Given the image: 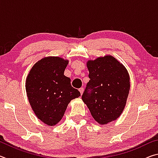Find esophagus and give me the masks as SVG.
<instances>
[{"instance_id": "esophagus-1", "label": "esophagus", "mask_w": 158, "mask_h": 158, "mask_svg": "<svg viewBox=\"0 0 158 158\" xmlns=\"http://www.w3.org/2000/svg\"><path fill=\"white\" fill-rule=\"evenodd\" d=\"M79 91H80V93H81V94L82 95L83 93H84V88H80Z\"/></svg>"}]
</instances>
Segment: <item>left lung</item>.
<instances>
[{"instance_id":"obj_1","label":"left lung","mask_w":158,"mask_h":158,"mask_svg":"<svg viewBox=\"0 0 158 158\" xmlns=\"http://www.w3.org/2000/svg\"><path fill=\"white\" fill-rule=\"evenodd\" d=\"M86 65L90 80L82 100L95 121L106 125L116 120L124 110L130 89L129 73L111 55L89 60Z\"/></svg>"}]
</instances>
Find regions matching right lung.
Returning a JSON list of instances; mask_svg holds the SVG:
<instances>
[{
    "instance_id": "1",
    "label": "right lung",
    "mask_w": 158,
    "mask_h": 158,
    "mask_svg": "<svg viewBox=\"0 0 158 158\" xmlns=\"http://www.w3.org/2000/svg\"><path fill=\"white\" fill-rule=\"evenodd\" d=\"M68 60L58 56L42 58L26 77V90L31 108L38 119L54 126L63 116L68 104L81 94L64 75Z\"/></svg>"
}]
</instances>
